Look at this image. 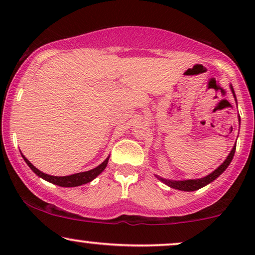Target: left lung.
I'll list each match as a JSON object with an SVG mask.
<instances>
[{
	"label": "left lung",
	"instance_id": "1",
	"mask_svg": "<svg viewBox=\"0 0 255 255\" xmlns=\"http://www.w3.org/2000/svg\"><path fill=\"white\" fill-rule=\"evenodd\" d=\"M230 88H231V92L233 94V97H235L236 102H237V99H236V94H235V90H233V87L232 85H230ZM240 118V117H239ZM240 122V120H239ZM235 152H236V144L233 146L231 152H230V154L228 155V158L224 160V162L222 163L221 166L217 167L214 172L208 174L207 176L204 177H201V179H195V180H183V181H174V180H167V179H163V177H160L158 175H155L158 179L163 182L167 186L170 187V188H174V189H177V190H182V191H195L197 189H201V188H203L207 186V184L211 183L212 181L217 179V177L221 175L222 173H224V170L228 168L230 163H231L232 159H233V155H235Z\"/></svg>",
	"mask_w": 255,
	"mask_h": 255
}]
</instances>
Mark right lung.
<instances>
[{
    "label": "right lung",
    "instance_id": "right-lung-1",
    "mask_svg": "<svg viewBox=\"0 0 255 255\" xmlns=\"http://www.w3.org/2000/svg\"><path fill=\"white\" fill-rule=\"evenodd\" d=\"M22 156H23L24 161L27 163V166L32 169V172L34 174H37L38 176L41 177V179H44L45 181H47V182L57 184V186H60V187H78V186H82V184L90 182V181H93L96 176H99L100 174L102 173L104 169H106L108 161H109V158H110V156H108V158L104 160L101 165L95 167V168L88 170V172L72 174V175H68V176H54V175H48V174L40 172V170L36 168V167H34L32 163H31L29 160L25 158V156H24L23 154H22Z\"/></svg>",
    "mask_w": 255,
    "mask_h": 255
}]
</instances>
